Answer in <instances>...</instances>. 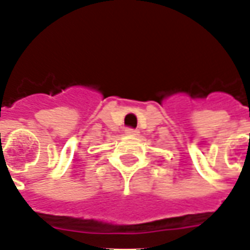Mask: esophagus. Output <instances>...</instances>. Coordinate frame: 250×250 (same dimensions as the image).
Here are the masks:
<instances>
[{
    "label": "esophagus",
    "instance_id": "34e87169",
    "mask_svg": "<svg viewBox=\"0 0 250 250\" xmlns=\"http://www.w3.org/2000/svg\"><path fill=\"white\" fill-rule=\"evenodd\" d=\"M125 134H127V135H138V130H134V128H125Z\"/></svg>",
    "mask_w": 250,
    "mask_h": 250
}]
</instances>
